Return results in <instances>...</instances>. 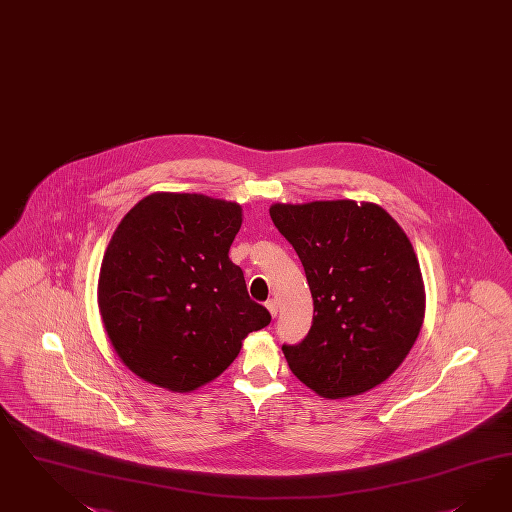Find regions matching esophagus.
I'll use <instances>...</instances> for the list:
<instances>
[{
	"mask_svg": "<svg viewBox=\"0 0 512 512\" xmlns=\"http://www.w3.org/2000/svg\"><path fill=\"white\" fill-rule=\"evenodd\" d=\"M266 309L270 311V315H272V317H277V302L274 300V298L266 302Z\"/></svg>",
	"mask_w": 512,
	"mask_h": 512,
	"instance_id": "obj_1",
	"label": "esophagus"
}]
</instances>
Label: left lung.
<instances>
[{
    "mask_svg": "<svg viewBox=\"0 0 512 512\" xmlns=\"http://www.w3.org/2000/svg\"><path fill=\"white\" fill-rule=\"evenodd\" d=\"M304 264L313 324L283 345L294 376L324 399L361 395L397 371L425 317V289L401 225L374 203L270 207Z\"/></svg>",
    "mask_w": 512,
    "mask_h": 512,
    "instance_id": "1",
    "label": "left lung"
}]
</instances>
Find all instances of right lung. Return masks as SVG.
I'll use <instances>...</instances> for the list:
<instances>
[{
	"label": "right lung",
	"instance_id": "1",
	"mask_svg": "<svg viewBox=\"0 0 512 512\" xmlns=\"http://www.w3.org/2000/svg\"><path fill=\"white\" fill-rule=\"evenodd\" d=\"M236 203L201 194L147 195L115 229L98 276L111 345L139 378L188 393L235 361L244 337L270 324L229 259Z\"/></svg>",
	"mask_w": 512,
	"mask_h": 512
}]
</instances>
